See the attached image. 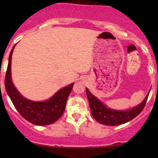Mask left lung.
<instances>
[{
    "mask_svg": "<svg viewBox=\"0 0 158 158\" xmlns=\"http://www.w3.org/2000/svg\"><path fill=\"white\" fill-rule=\"evenodd\" d=\"M86 94L92 117L100 124L109 126H115L125 124L137 117L144 109L149 95L148 94L144 101L139 106L131 109L118 111L108 109L103 103H102L96 97L94 96L89 92L88 89H86Z\"/></svg>",
    "mask_w": 158,
    "mask_h": 158,
    "instance_id": "1",
    "label": "left lung"
}]
</instances>
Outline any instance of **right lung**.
<instances>
[{
    "label": "right lung",
    "mask_w": 158,
    "mask_h": 158,
    "mask_svg": "<svg viewBox=\"0 0 158 158\" xmlns=\"http://www.w3.org/2000/svg\"><path fill=\"white\" fill-rule=\"evenodd\" d=\"M14 46L9 56L4 85L14 107L23 118L36 125H47L56 122L63 114L66 101L74 83L59 90L52 98L44 102H33L22 96L14 87L11 79L10 66Z\"/></svg>",
    "instance_id": "obj_1"
}]
</instances>
